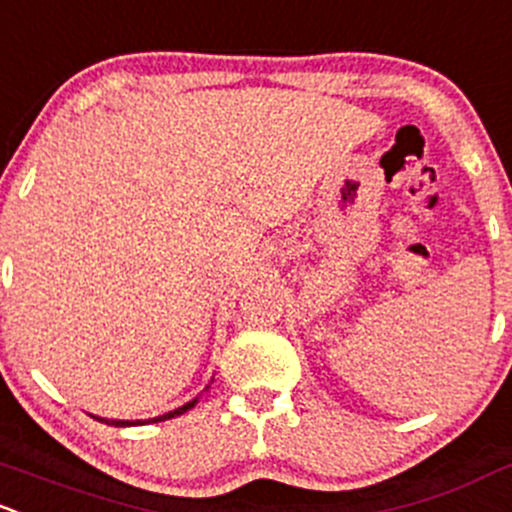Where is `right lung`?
Masks as SVG:
<instances>
[{
	"mask_svg": "<svg viewBox=\"0 0 512 512\" xmlns=\"http://www.w3.org/2000/svg\"><path fill=\"white\" fill-rule=\"evenodd\" d=\"M198 400H191V402H186L184 407H179V410H174V412H166V414H161V417H154V419H149V422H164V419H171V417H179V414H184V412H188L191 410L193 405H196ZM95 419H100V417H95ZM100 422H107V424H115V427H132V424H147V419H137V422H120V419H100Z\"/></svg>",
	"mask_w": 512,
	"mask_h": 512,
	"instance_id": "right-lung-1",
	"label": "right lung"
}]
</instances>
